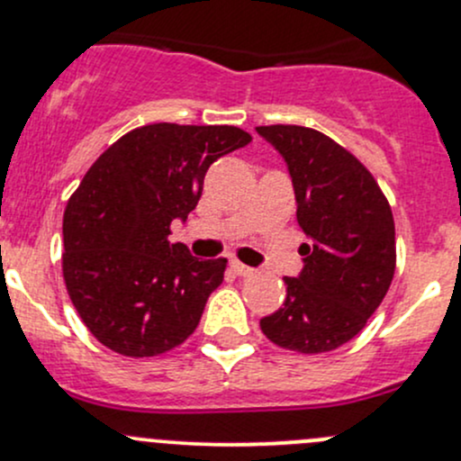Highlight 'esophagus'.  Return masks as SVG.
Masks as SVG:
<instances>
[{
    "label": "esophagus",
    "instance_id": "obj_1",
    "mask_svg": "<svg viewBox=\"0 0 461 461\" xmlns=\"http://www.w3.org/2000/svg\"><path fill=\"white\" fill-rule=\"evenodd\" d=\"M230 267H231V271H234L236 276H240V277L254 276V269H251V267H247V265H242V262H239V260H231Z\"/></svg>",
    "mask_w": 461,
    "mask_h": 461
}]
</instances>
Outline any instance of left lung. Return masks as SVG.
Masks as SVG:
<instances>
[{
	"label": "left lung",
	"mask_w": 461,
	"mask_h": 461,
	"mask_svg": "<svg viewBox=\"0 0 461 461\" xmlns=\"http://www.w3.org/2000/svg\"><path fill=\"white\" fill-rule=\"evenodd\" d=\"M256 131L285 159L297 222L311 239L300 249L302 271L285 277V304L260 328L286 350H337L363 330L392 285V207L370 170L328 135L295 124Z\"/></svg>",
	"instance_id": "left-lung-1"
}]
</instances>
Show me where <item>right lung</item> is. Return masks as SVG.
Masks as SVG:
<instances>
[{
	"instance_id": "right-lung-1",
	"label": "right lung",
	"mask_w": 461,
	"mask_h": 461,
	"mask_svg": "<svg viewBox=\"0 0 461 461\" xmlns=\"http://www.w3.org/2000/svg\"><path fill=\"white\" fill-rule=\"evenodd\" d=\"M239 126H140L111 144L63 216V277L89 332L124 357H157L199 326L227 260L170 242L203 192L207 168L242 149Z\"/></svg>"
}]
</instances>
